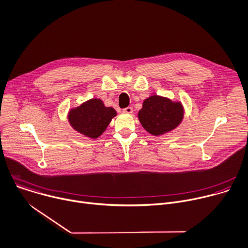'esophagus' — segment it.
<instances>
[{
	"label": "esophagus",
	"instance_id": "obj_1",
	"mask_svg": "<svg viewBox=\"0 0 248 248\" xmlns=\"http://www.w3.org/2000/svg\"><path fill=\"white\" fill-rule=\"evenodd\" d=\"M123 111H124L125 113H129V114H131V113H133V108L128 107V108H124V109H123Z\"/></svg>",
	"mask_w": 248,
	"mask_h": 248
}]
</instances>
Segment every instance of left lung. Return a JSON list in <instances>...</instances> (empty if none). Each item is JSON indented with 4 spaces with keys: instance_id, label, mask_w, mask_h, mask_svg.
Here are the masks:
<instances>
[{
    "instance_id": "1",
    "label": "left lung",
    "mask_w": 248,
    "mask_h": 248,
    "mask_svg": "<svg viewBox=\"0 0 248 248\" xmlns=\"http://www.w3.org/2000/svg\"><path fill=\"white\" fill-rule=\"evenodd\" d=\"M138 117L145 131L159 136L174 130L181 124L184 118V108L179 102L154 94L143 101Z\"/></svg>"
}]
</instances>
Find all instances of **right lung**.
<instances>
[{
	"mask_svg": "<svg viewBox=\"0 0 248 248\" xmlns=\"http://www.w3.org/2000/svg\"><path fill=\"white\" fill-rule=\"evenodd\" d=\"M114 116V108H107L100 98H91L70 109L68 121L75 131L88 138L96 139L106 131Z\"/></svg>",
	"mask_w": 248,
	"mask_h": 248,
	"instance_id": "1",
	"label": "right lung"
}]
</instances>
